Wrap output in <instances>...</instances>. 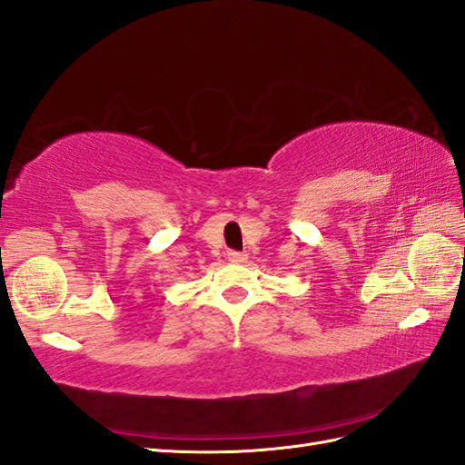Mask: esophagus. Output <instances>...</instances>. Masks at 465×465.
<instances>
[{
    "label": "esophagus",
    "instance_id": "esophagus-1",
    "mask_svg": "<svg viewBox=\"0 0 465 465\" xmlns=\"http://www.w3.org/2000/svg\"><path fill=\"white\" fill-rule=\"evenodd\" d=\"M227 258H229V262H232V263H244V262L248 260V254H242V252L231 250L229 254H227Z\"/></svg>",
    "mask_w": 465,
    "mask_h": 465
}]
</instances>
